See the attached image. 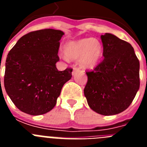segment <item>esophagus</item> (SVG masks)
I'll return each mask as SVG.
<instances>
[{"label":"esophagus","instance_id":"1","mask_svg":"<svg viewBox=\"0 0 147 147\" xmlns=\"http://www.w3.org/2000/svg\"><path fill=\"white\" fill-rule=\"evenodd\" d=\"M80 71V68H78V67H74V71H73V75L74 74V73L76 72V71Z\"/></svg>","mask_w":147,"mask_h":147}]
</instances>
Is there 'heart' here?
I'll use <instances>...</instances> for the list:
<instances>
[{
	"mask_svg": "<svg viewBox=\"0 0 147 147\" xmlns=\"http://www.w3.org/2000/svg\"><path fill=\"white\" fill-rule=\"evenodd\" d=\"M63 50L67 59H79L80 65L87 69L93 68L99 63L103 51L99 40L90 37L67 42Z\"/></svg>",
	"mask_w": 147,
	"mask_h": 147,
	"instance_id": "b5f03b06",
	"label": "heart"
}]
</instances>
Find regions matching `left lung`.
I'll return each instance as SVG.
<instances>
[{"mask_svg": "<svg viewBox=\"0 0 147 147\" xmlns=\"http://www.w3.org/2000/svg\"><path fill=\"white\" fill-rule=\"evenodd\" d=\"M101 39L104 59L93 71L86 72L84 94L93 111L116 115L128 108L139 89V60L129 42L110 33Z\"/></svg>", "mask_w": 147, "mask_h": 147, "instance_id": "8db88e82", "label": "left lung"}]
</instances>
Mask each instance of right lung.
<instances>
[{"instance_id": "right-lung-1", "label": "right lung", "mask_w": 147, "mask_h": 147, "mask_svg": "<svg viewBox=\"0 0 147 147\" xmlns=\"http://www.w3.org/2000/svg\"><path fill=\"white\" fill-rule=\"evenodd\" d=\"M60 30H38L20 37L6 57L4 87L8 96L22 112L32 115L52 110L73 69L59 71Z\"/></svg>"}]
</instances>
